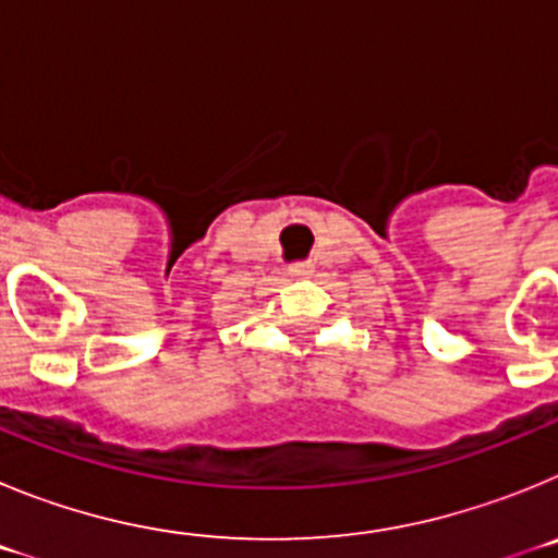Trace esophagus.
I'll return each mask as SVG.
<instances>
[{"label":"esophagus","instance_id":"esophagus-1","mask_svg":"<svg viewBox=\"0 0 558 558\" xmlns=\"http://www.w3.org/2000/svg\"><path fill=\"white\" fill-rule=\"evenodd\" d=\"M313 274V265L310 263H299V265H290V276H295V279H304V276Z\"/></svg>","mask_w":558,"mask_h":558}]
</instances>
